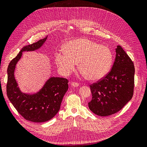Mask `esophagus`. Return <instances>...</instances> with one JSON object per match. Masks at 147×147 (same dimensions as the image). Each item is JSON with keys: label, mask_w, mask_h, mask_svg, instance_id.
<instances>
[{"label": "esophagus", "mask_w": 147, "mask_h": 147, "mask_svg": "<svg viewBox=\"0 0 147 147\" xmlns=\"http://www.w3.org/2000/svg\"><path fill=\"white\" fill-rule=\"evenodd\" d=\"M70 85L73 87H78L79 86V84L76 82H71Z\"/></svg>", "instance_id": "1"}]
</instances>
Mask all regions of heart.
I'll list each match as a JSON object with an SVG mask.
<instances>
[{
  "label": "heart",
  "mask_w": 147,
  "mask_h": 147,
  "mask_svg": "<svg viewBox=\"0 0 147 147\" xmlns=\"http://www.w3.org/2000/svg\"><path fill=\"white\" fill-rule=\"evenodd\" d=\"M64 51L55 53V61L59 70L65 75L75 70L77 63L81 74L92 82L99 81L112 68L113 54L105 45L91 40L81 38L67 43Z\"/></svg>",
  "instance_id": "heart-1"
}]
</instances>
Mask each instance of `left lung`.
I'll return each mask as SVG.
<instances>
[{"label":"left lung","instance_id":"left-lung-1","mask_svg":"<svg viewBox=\"0 0 147 147\" xmlns=\"http://www.w3.org/2000/svg\"><path fill=\"white\" fill-rule=\"evenodd\" d=\"M115 50L112 70L103 79L90 85L92 99L88 107L101 117L119 112L131 100L134 92V63L121 46L118 45Z\"/></svg>","mask_w":147,"mask_h":147}]
</instances>
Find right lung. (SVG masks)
Listing matches in <instances>:
<instances>
[{
	"instance_id": "add662e5",
	"label": "right lung",
	"mask_w": 147,
	"mask_h": 147,
	"mask_svg": "<svg viewBox=\"0 0 147 147\" xmlns=\"http://www.w3.org/2000/svg\"><path fill=\"white\" fill-rule=\"evenodd\" d=\"M47 37L24 47L11 61L7 69V94L8 99L22 117L35 123L48 121L55 116L59 112L63 97L69 88L67 79L51 77L38 91L30 94L22 92L16 80V65L21 58L23 52L34 51L40 48Z\"/></svg>"
}]
</instances>
